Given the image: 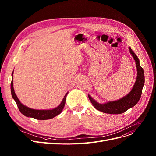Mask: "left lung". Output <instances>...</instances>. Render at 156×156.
Listing matches in <instances>:
<instances>
[{"label": "left lung", "instance_id": "left-lung-1", "mask_svg": "<svg viewBox=\"0 0 156 156\" xmlns=\"http://www.w3.org/2000/svg\"><path fill=\"white\" fill-rule=\"evenodd\" d=\"M129 51L135 61L137 69L136 80L132 90L126 95L122 97L119 100L109 101L104 104L97 102L88 94V96L90 101L93 104L94 107L98 111L111 114H121L133 108L140 100L142 92V88L145 83L144 72L143 68L140 66V61H139L138 57L130 47H129Z\"/></svg>", "mask_w": 156, "mask_h": 156}]
</instances>
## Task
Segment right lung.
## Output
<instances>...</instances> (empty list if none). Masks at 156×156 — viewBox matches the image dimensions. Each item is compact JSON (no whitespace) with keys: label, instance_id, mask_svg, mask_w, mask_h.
<instances>
[{"label":"right lung","instance_id":"1","mask_svg":"<svg viewBox=\"0 0 156 156\" xmlns=\"http://www.w3.org/2000/svg\"><path fill=\"white\" fill-rule=\"evenodd\" d=\"M11 91V95L13 99L15 101L16 104H17L20 111L23 114V115L28 118H33L38 120H47L49 119H52L55 116L59 115V114L62 112V109H64L65 103H66V96L68 94V92L66 94L61 104L57 106V107L54 109L40 110V109H34L30 108L27 107V106L23 104L20 101L17 95H16L15 94L14 87H13V72L12 73Z\"/></svg>","mask_w":156,"mask_h":156}]
</instances>
